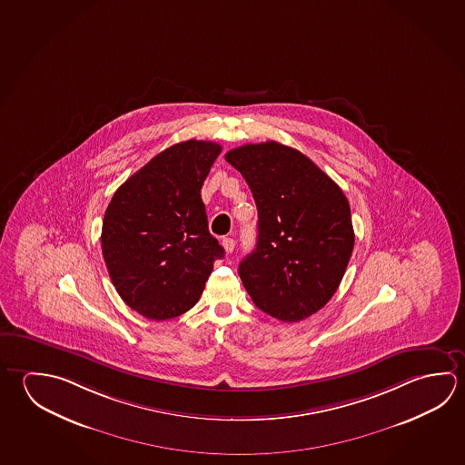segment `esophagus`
<instances>
[{"mask_svg":"<svg viewBox=\"0 0 465 465\" xmlns=\"http://www.w3.org/2000/svg\"><path fill=\"white\" fill-rule=\"evenodd\" d=\"M222 246H223L225 252H232L235 250V240L233 238H223L222 240Z\"/></svg>","mask_w":465,"mask_h":465,"instance_id":"34e87169","label":"esophagus"}]
</instances>
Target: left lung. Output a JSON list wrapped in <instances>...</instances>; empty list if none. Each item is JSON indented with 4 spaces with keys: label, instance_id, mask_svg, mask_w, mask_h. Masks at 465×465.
<instances>
[{
    "label": "left lung",
    "instance_id": "1",
    "mask_svg": "<svg viewBox=\"0 0 465 465\" xmlns=\"http://www.w3.org/2000/svg\"><path fill=\"white\" fill-rule=\"evenodd\" d=\"M225 160L242 173L258 207V242L238 266L258 309L301 322L333 297L354 248L341 188L310 158L277 142L233 148Z\"/></svg>",
    "mask_w": 465,
    "mask_h": 465
}]
</instances>
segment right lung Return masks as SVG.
Wrapping results in <instances>:
<instances>
[{"label":"right lung","mask_w":465,"mask_h":465,"mask_svg":"<svg viewBox=\"0 0 465 465\" xmlns=\"http://www.w3.org/2000/svg\"><path fill=\"white\" fill-rule=\"evenodd\" d=\"M222 147L186 140L166 148L117 189L101 246L115 291L150 320L180 317L196 305L223 258L209 233L201 188Z\"/></svg>","instance_id":"right-lung-1"}]
</instances>
